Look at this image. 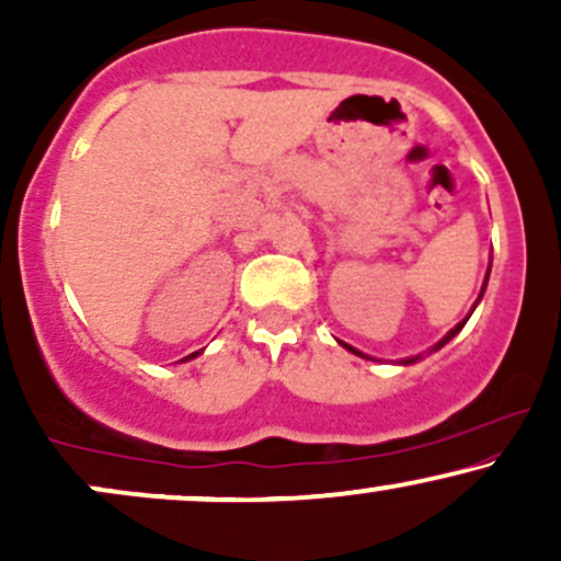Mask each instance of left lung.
Listing matches in <instances>:
<instances>
[{
  "label": "left lung",
  "mask_w": 561,
  "mask_h": 561,
  "mask_svg": "<svg viewBox=\"0 0 561 561\" xmlns=\"http://www.w3.org/2000/svg\"><path fill=\"white\" fill-rule=\"evenodd\" d=\"M488 274H491V266H488ZM485 285H488V276H485ZM485 285H482V293H485ZM482 293H480V298H482ZM478 298V300H480ZM474 306H478V302H474ZM474 306H472V311H474ZM469 319V317H467ZM467 319L465 321H459V324H456L454 327V330H450L448 334H446V337H443L440 340V343H435L433 347H430V353H433V351H440V347L443 345H446L448 343V340H454L456 337V334H459L461 332V327H465L467 324ZM343 347H347V351H351V353H356V356H362V358H369V356H364V353L362 351H356V347H351V345H347V343H343ZM414 362H420V356H414V358H405V362H401V364H414Z\"/></svg>",
  "instance_id": "left-lung-1"
}]
</instances>
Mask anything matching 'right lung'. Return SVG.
<instances>
[{"instance_id":"obj_1","label":"right lung","mask_w":561,"mask_h":561,"mask_svg":"<svg viewBox=\"0 0 561 561\" xmlns=\"http://www.w3.org/2000/svg\"><path fill=\"white\" fill-rule=\"evenodd\" d=\"M195 356H197V353H190V356L182 358V362H190V358H195Z\"/></svg>"}]
</instances>
